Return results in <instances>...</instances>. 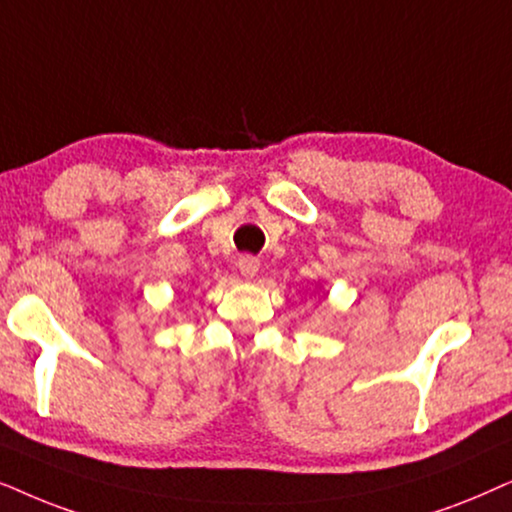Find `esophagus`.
I'll return each instance as SVG.
<instances>
[{
    "label": "esophagus",
    "mask_w": 512,
    "mask_h": 512,
    "mask_svg": "<svg viewBox=\"0 0 512 512\" xmlns=\"http://www.w3.org/2000/svg\"><path fill=\"white\" fill-rule=\"evenodd\" d=\"M238 269H241V274L245 278H252L257 274V271H260V260H257V257H252V255H241V257H238Z\"/></svg>",
    "instance_id": "34e87169"
}]
</instances>
